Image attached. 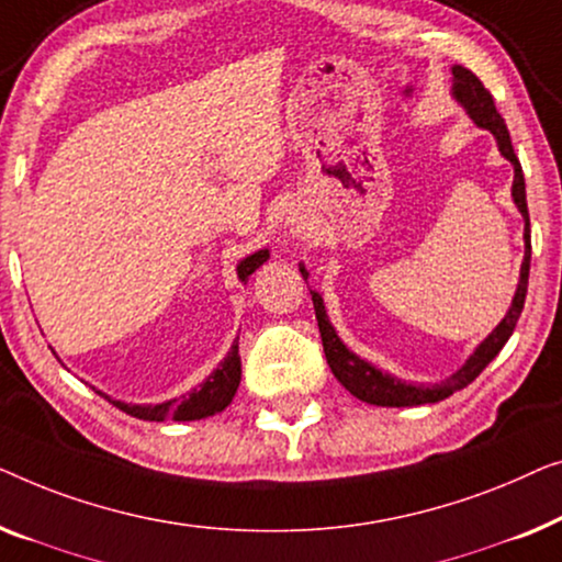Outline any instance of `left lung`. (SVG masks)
<instances>
[{"mask_svg":"<svg viewBox=\"0 0 562 562\" xmlns=\"http://www.w3.org/2000/svg\"><path fill=\"white\" fill-rule=\"evenodd\" d=\"M453 99L465 109V114L471 116L473 124L481 126V130H488L494 134L496 147L504 160L512 162L515 168V180H512V201H515L517 211L525 218V259H521L519 267V282L515 290V297H512V305L504 318L499 321L492 334H488L484 341H481L469 359L463 361L461 369H456L448 379H442L438 384H417V382H405V379H397L394 374H386V371L376 369L374 363L361 359L353 353L349 346H346L341 338H338L336 328L330 326L326 305H323V297L318 292L311 290L313 295V307L315 318H318L321 338H323V351H326L328 367L334 371V376L341 382L346 390H349L353 397L361 402H369V405L376 407H417V405H436V402L450 397V394L469 386L473 379H476L481 371L488 367L496 353L504 349V344L509 341L512 330H515L521 307H525L527 297V280H529V255H532V247H529V213H527V193H525V176H521V165L515 155V147H512L507 124H504L502 114L496 112L492 93L484 89V83L479 81L476 76L471 74L469 68L453 66ZM300 274L307 282V270L305 265H300Z\"/></svg>","mask_w":562,"mask_h":562,"instance_id":"1","label":"left lung"}]
</instances>
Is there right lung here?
Listing matches in <instances>:
<instances>
[{
	"instance_id": "right-lung-1",
	"label": "right lung",
	"mask_w": 562,
	"mask_h": 562,
	"mask_svg": "<svg viewBox=\"0 0 562 562\" xmlns=\"http://www.w3.org/2000/svg\"><path fill=\"white\" fill-rule=\"evenodd\" d=\"M267 259H270V249H259L255 255L244 257L241 262L236 265V278H239V282L247 284V280L255 274V270H259ZM239 382H241V357H239V336H236V341L232 344V349H228L224 361H221L218 367L205 376V382L191 392L180 394V397L165 400L160 405H132V402L112 400L104 392L99 394L112 402L114 407H120L122 413L137 417V420L186 423V420H203V417H211L221 413V409H226L232 405L236 390H239Z\"/></svg>"
}]
</instances>
